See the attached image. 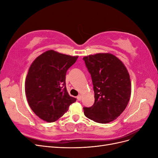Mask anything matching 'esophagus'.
Wrapping results in <instances>:
<instances>
[{
	"instance_id": "obj_1",
	"label": "esophagus",
	"mask_w": 158,
	"mask_h": 158,
	"mask_svg": "<svg viewBox=\"0 0 158 158\" xmlns=\"http://www.w3.org/2000/svg\"><path fill=\"white\" fill-rule=\"evenodd\" d=\"M82 95H79L78 96H77V99L78 100V101H81V100H82Z\"/></svg>"
}]
</instances>
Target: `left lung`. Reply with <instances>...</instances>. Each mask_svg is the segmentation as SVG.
I'll list each match as a JSON object with an SVG mask.
<instances>
[{
	"instance_id": "1",
	"label": "left lung",
	"mask_w": 158,
	"mask_h": 158,
	"mask_svg": "<svg viewBox=\"0 0 158 158\" xmlns=\"http://www.w3.org/2000/svg\"><path fill=\"white\" fill-rule=\"evenodd\" d=\"M92 76L95 102L84 107L85 116L99 123H108L125 111L131 95V82L123 62L111 53H96L83 58Z\"/></svg>"
}]
</instances>
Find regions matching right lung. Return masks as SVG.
<instances>
[{
  "label": "right lung",
  "mask_w": 158,
  "mask_h": 158,
  "mask_svg": "<svg viewBox=\"0 0 158 158\" xmlns=\"http://www.w3.org/2000/svg\"><path fill=\"white\" fill-rule=\"evenodd\" d=\"M78 58L48 50L33 61L25 81L28 104L37 117L52 123L63 115L76 101L66 87V73Z\"/></svg>",
  "instance_id": "1"
}]
</instances>
